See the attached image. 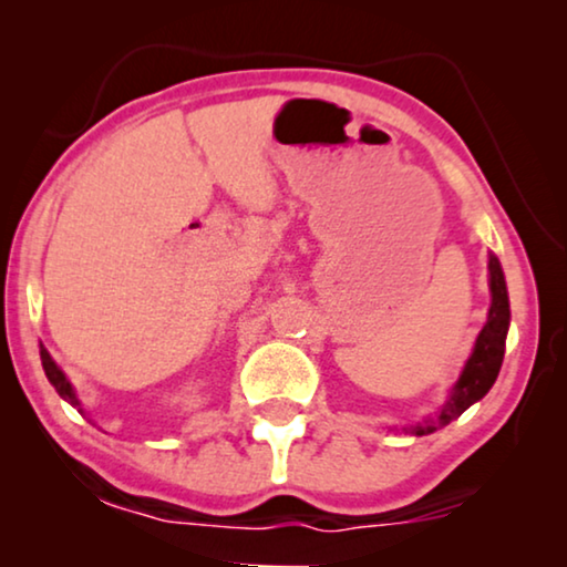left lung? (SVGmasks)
I'll return each instance as SVG.
<instances>
[{"label":"left lung","instance_id":"obj_1","mask_svg":"<svg viewBox=\"0 0 567 567\" xmlns=\"http://www.w3.org/2000/svg\"><path fill=\"white\" fill-rule=\"evenodd\" d=\"M487 270H491V312H487L485 328L480 330L475 340V348H472L470 361L464 363L462 377L456 379L452 398L446 400V405L441 408L436 417H425L423 423L410 425V433L415 436H425V433H433L436 429H444L460 417L470 405H475L477 400H483L487 390L498 379L503 353H506V336H508V322H511V309H508V291H506V278H503V268L495 255L487 260Z\"/></svg>","mask_w":567,"mask_h":567}]
</instances>
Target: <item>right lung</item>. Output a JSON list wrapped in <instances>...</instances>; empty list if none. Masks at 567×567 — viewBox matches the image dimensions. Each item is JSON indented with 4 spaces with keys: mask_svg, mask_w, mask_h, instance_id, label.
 Wrapping results in <instances>:
<instances>
[{
    "mask_svg": "<svg viewBox=\"0 0 567 567\" xmlns=\"http://www.w3.org/2000/svg\"><path fill=\"white\" fill-rule=\"evenodd\" d=\"M41 361H43V371H45V377H49V382L56 386V392L61 394V398H64L69 405H74L76 410H80L82 413V408H80V400H76V394H74V386L69 384V379L64 377V371H61L59 367H56V361L51 359V353L45 351V348L41 346Z\"/></svg>",
    "mask_w": 567,
    "mask_h": 567,
    "instance_id": "1",
    "label": "right lung"
}]
</instances>
